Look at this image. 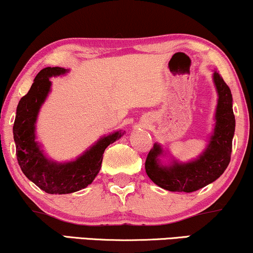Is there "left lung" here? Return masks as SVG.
I'll use <instances>...</instances> for the list:
<instances>
[{
	"mask_svg": "<svg viewBox=\"0 0 253 253\" xmlns=\"http://www.w3.org/2000/svg\"><path fill=\"white\" fill-rule=\"evenodd\" d=\"M213 83L218 92L215 124L208 147L202 155L188 163H179L173 159L172 164L166 166L159 159L163 156L161 144L155 143L149 151L145 172L152 182L163 189L193 193L215 181L229 165L235 131L233 97L229 87L216 71L213 73Z\"/></svg>",
	"mask_w": 253,
	"mask_h": 253,
	"instance_id": "obj_1",
	"label": "left lung"
}]
</instances>
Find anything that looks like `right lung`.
I'll list each match as a JSON object with an SVG mask.
<instances>
[{"label": "right lung", "mask_w": 253, "mask_h": 253, "mask_svg": "<svg viewBox=\"0 0 253 253\" xmlns=\"http://www.w3.org/2000/svg\"><path fill=\"white\" fill-rule=\"evenodd\" d=\"M67 72L69 70L63 67L41 70L31 89L20 98L13 124L17 161L21 170L40 189L55 195L76 193L90 184L101 169L105 149L124 135L122 130L105 135L72 162L57 163L47 158L35 141V124L39 111L50 91L49 79Z\"/></svg>", "instance_id": "1"}]
</instances>
